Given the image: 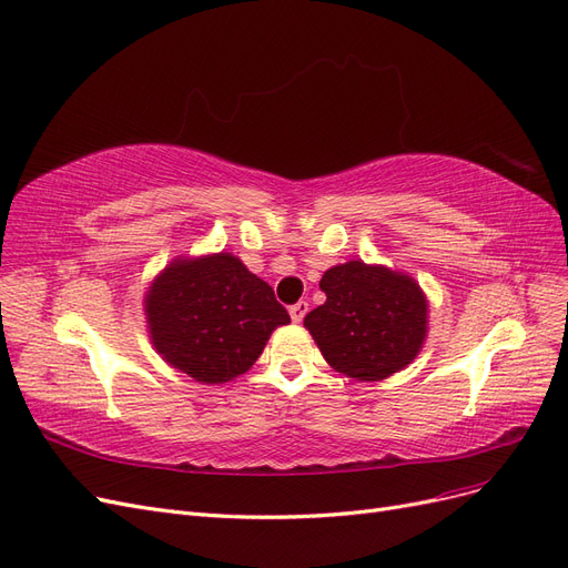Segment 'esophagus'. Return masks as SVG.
<instances>
[{
    "instance_id": "1",
    "label": "esophagus",
    "mask_w": 568,
    "mask_h": 568,
    "mask_svg": "<svg viewBox=\"0 0 568 568\" xmlns=\"http://www.w3.org/2000/svg\"><path fill=\"white\" fill-rule=\"evenodd\" d=\"M305 313H307V301H298V303H294V305L288 307V315H291V320H294V322H303Z\"/></svg>"
}]
</instances>
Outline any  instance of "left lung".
Listing matches in <instances>:
<instances>
[{
  "mask_svg": "<svg viewBox=\"0 0 568 568\" xmlns=\"http://www.w3.org/2000/svg\"><path fill=\"white\" fill-rule=\"evenodd\" d=\"M324 305L305 315L326 363L359 382L407 367L426 336V301L415 280L359 261L324 272Z\"/></svg>",
  "mask_w": 568,
  "mask_h": 568,
  "instance_id": "obj_1",
  "label": "left lung"
}]
</instances>
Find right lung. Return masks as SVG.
<instances>
[{"instance_id":"right-lung-1","label":"right lung","mask_w":568,"mask_h":568,"mask_svg":"<svg viewBox=\"0 0 568 568\" xmlns=\"http://www.w3.org/2000/svg\"><path fill=\"white\" fill-rule=\"evenodd\" d=\"M146 317L156 351L201 384L244 374L274 326L291 322L272 286L230 253L165 267L146 294Z\"/></svg>"}]
</instances>
